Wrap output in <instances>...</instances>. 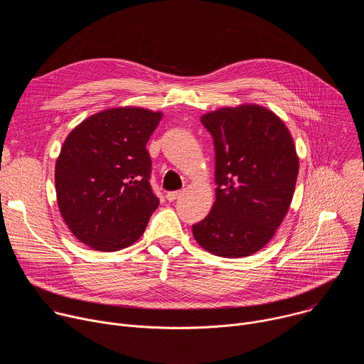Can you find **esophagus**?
Segmentation results:
<instances>
[{
  "label": "esophagus",
  "mask_w": 364,
  "mask_h": 364,
  "mask_svg": "<svg viewBox=\"0 0 364 364\" xmlns=\"http://www.w3.org/2000/svg\"><path fill=\"white\" fill-rule=\"evenodd\" d=\"M181 194H183L181 190H178V191H168V193H167V200H168V201H174V200L180 198Z\"/></svg>",
  "instance_id": "obj_1"
}]
</instances>
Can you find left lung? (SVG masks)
Segmentation results:
<instances>
[{
    "instance_id": "obj_1",
    "label": "left lung",
    "mask_w": 364,
    "mask_h": 364,
    "mask_svg": "<svg viewBox=\"0 0 364 364\" xmlns=\"http://www.w3.org/2000/svg\"><path fill=\"white\" fill-rule=\"evenodd\" d=\"M215 144L216 201L193 225L201 247L249 256L275 235L294 196L298 157L285 124L257 105L222 108L201 118Z\"/></svg>"
}]
</instances>
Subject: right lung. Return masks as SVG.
<instances>
[{"mask_svg":"<svg viewBox=\"0 0 364 364\" xmlns=\"http://www.w3.org/2000/svg\"><path fill=\"white\" fill-rule=\"evenodd\" d=\"M160 112L117 108L89 117L66 138L56 161V194L70 232L114 252L136 242L160 200L145 148Z\"/></svg>","mask_w":364,"mask_h":364,"instance_id":"1","label":"right lung"}]
</instances>
